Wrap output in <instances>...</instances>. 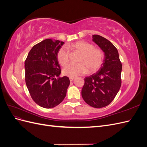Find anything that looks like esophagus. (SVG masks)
Segmentation results:
<instances>
[{"instance_id": "esophagus-1", "label": "esophagus", "mask_w": 147, "mask_h": 147, "mask_svg": "<svg viewBox=\"0 0 147 147\" xmlns=\"http://www.w3.org/2000/svg\"><path fill=\"white\" fill-rule=\"evenodd\" d=\"M69 80H70V82H72L74 80V78H73V77H70L69 78Z\"/></svg>"}]
</instances>
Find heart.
<instances>
[{"mask_svg":"<svg viewBox=\"0 0 147 147\" xmlns=\"http://www.w3.org/2000/svg\"><path fill=\"white\" fill-rule=\"evenodd\" d=\"M80 53L78 59V64H70L63 69V73L65 76L76 77L80 75L95 72L103 63L104 52L99 48H95L92 44L84 41H78L71 45L61 47L57 53V59L62 66H65L69 59V51Z\"/></svg>","mask_w":147,"mask_h":147,"instance_id":"1","label":"heart"}]
</instances>
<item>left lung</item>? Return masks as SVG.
<instances>
[{
	"mask_svg": "<svg viewBox=\"0 0 147 147\" xmlns=\"http://www.w3.org/2000/svg\"><path fill=\"white\" fill-rule=\"evenodd\" d=\"M92 41L104 53V59L100 69L84 78L82 96L86 104L94 108L109 105L121 85L122 64L117 49L107 39L92 35Z\"/></svg>",
	"mask_w": 147,
	"mask_h": 147,
	"instance_id": "8db88e82",
	"label": "left lung"
}]
</instances>
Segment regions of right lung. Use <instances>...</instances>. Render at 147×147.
Returning a JSON list of instances; mask_svg holds the SVG:
<instances>
[{
    "instance_id": "right-lung-1",
    "label": "right lung",
    "mask_w": 147,
    "mask_h": 147,
    "mask_svg": "<svg viewBox=\"0 0 147 147\" xmlns=\"http://www.w3.org/2000/svg\"><path fill=\"white\" fill-rule=\"evenodd\" d=\"M64 42L45 39L34 45L24 63L26 86L33 100L39 106L51 109L66 96L69 78L60 77L57 53Z\"/></svg>"
}]
</instances>
